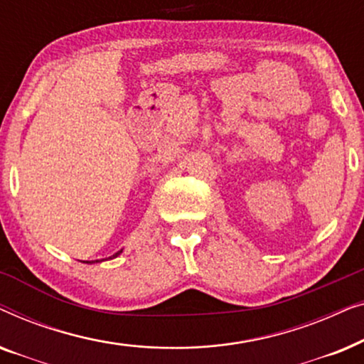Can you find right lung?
<instances>
[{
	"instance_id": "add662e5",
	"label": "right lung",
	"mask_w": 364,
	"mask_h": 364,
	"mask_svg": "<svg viewBox=\"0 0 364 364\" xmlns=\"http://www.w3.org/2000/svg\"><path fill=\"white\" fill-rule=\"evenodd\" d=\"M121 253H122V250H119V252H117V253H114V255H112V257H111V258H116V257H117V255H121ZM96 262H97V260H96ZM84 263H94V262H84Z\"/></svg>"
}]
</instances>
